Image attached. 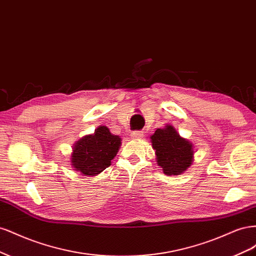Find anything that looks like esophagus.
<instances>
[{
  "label": "esophagus",
  "instance_id": "esophagus-1",
  "mask_svg": "<svg viewBox=\"0 0 256 256\" xmlns=\"http://www.w3.org/2000/svg\"><path fill=\"white\" fill-rule=\"evenodd\" d=\"M131 136H132L134 138H143L144 136V134H143V131H140V130H134V131H132V132H131V134H130Z\"/></svg>",
  "mask_w": 256,
  "mask_h": 256
}]
</instances>
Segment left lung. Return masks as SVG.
<instances>
[{"label": "left lung", "mask_w": 256, "mask_h": 256, "mask_svg": "<svg viewBox=\"0 0 256 256\" xmlns=\"http://www.w3.org/2000/svg\"><path fill=\"white\" fill-rule=\"evenodd\" d=\"M152 148L156 150L157 164L166 175H180L187 170L193 160L192 143L184 140L172 126L157 129L150 136Z\"/></svg>", "instance_id": "1"}]
</instances>
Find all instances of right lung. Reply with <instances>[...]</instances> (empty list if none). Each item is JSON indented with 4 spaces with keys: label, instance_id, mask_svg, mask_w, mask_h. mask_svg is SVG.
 <instances>
[{
    "label": "right lung",
    "instance_id": "right-lung-1",
    "mask_svg": "<svg viewBox=\"0 0 256 256\" xmlns=\"http://www.w3.org/2000/svg\"><path fill=\"white\" fill-rule=\"evenodd\" d=\"M122 138L114 136L106 126H100L94 134L86 136L76 143L72 164L76 171L92 176L102 172L111 164L120 146Z\"/></svg>",
    "mask_w": 256,
    "mask_h": 256
}]
</instances>
